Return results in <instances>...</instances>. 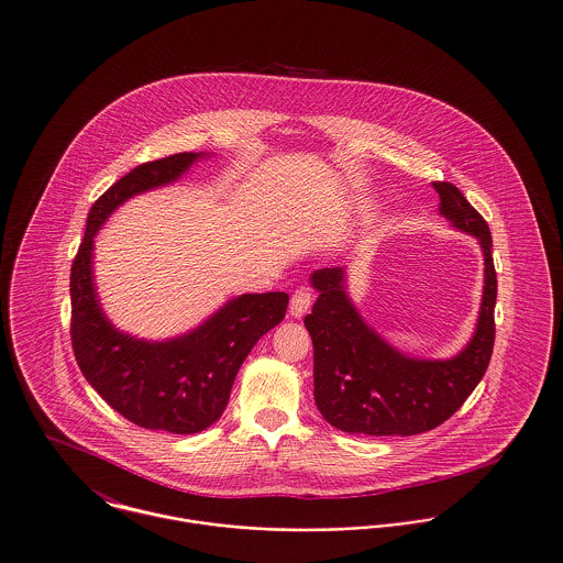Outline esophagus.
<instances>
[{"instance_id":"obj_1","label":"esophagus","mask_w":563,"mask_h":563,"mask_svg":"<svg viewBox=\"0 0 563 563\" xmlns=\"http://www.w3.org/2000/svg\"><path fill=\"white\" fill-rule=\"evenodd\" d=\"M312 306V291L306 287H299L294 295H291V303H289V314L295 319H301Z\"/></svg>"}]
</instances>
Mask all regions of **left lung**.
Returning a JSON list of instances; mask_svg holds the SVG:
<instances>
[{"instance_id":"left-lung-1","label":"left lung","mask_w":563,"mask_h":563,"mask_svg":"<svg viewBox=\"0 0 563 563\" xmlns=\"http://www.w3.org/2000/svg\"><path fill=\"white\" fill-rule=\"evenodd\" d=\"M432 186L441 198L439 213L479 241L485 264L477 327L455 356L418 358L390 346L354 308L346 269L310 274L319 297L303 324L314 346V401L331 427L350 434L411 437L443 424L482 382L492 358L498 283L489 228L455 186Z\"/></svg>"}]
</instances>
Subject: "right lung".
Returning <instances> with one entry per match:
<instances>
[{"instance_id":"1","label":"right lung","mask_w":563,"mask_h":563,"mask_svg":"<svg viewBox=\"0 0 563 563\" xmlns=\"http://www.w3.org/2000/svg\"><path fill=\"white\" fill-rule=\"evenodd\" d=\"M209 154L184 152L145 162L92 205L71 266V344L88 384L136 427L191 434L217 422L242 361L285 319L289 295L244 294L179 338L147 342L109 322L95 289L92 244L101 225L136 194L168 186Z\"/></svg>"}]
</instances>
